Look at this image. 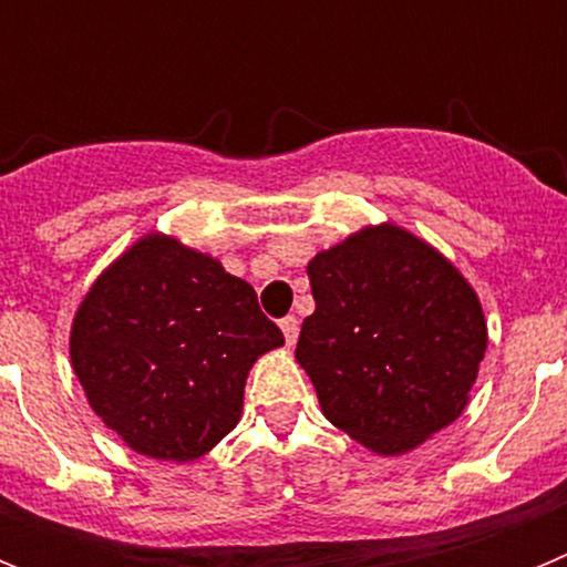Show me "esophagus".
<instances>
[{
  "label": "esophagus",
  "mask_w": 567,
  "mask_h": 567,
  "mask_svg": "<svg viewBox=\"0 0 567 567\" xmlns=\"http://www.w3.org/2000/svg\"><path fill=\"white\" fill-rule=\"evenodd\" d=\"M280 332H284V338H287V346H295V340H298V332H300V323L298 318H284L280 320Z\"/></svg>",
  "instance_id": "1"
}]
</instances>
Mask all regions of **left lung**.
Here are the masks:
<instances>
[{
	"instance_id": "8db88e82",
	"label": "left lung",
	"mask_w": 567,
	"mask_h": 567,
	"mask_svg": "<svg viewBox=\"0 0 567 567\" xmlns=\"http://www.w3.org/2000/svg\"><path fill=\"white\" fill-rule=\"evenodd\" d=\"M307 275L315 312L295 358L329 423L398 457L463 414L488 329L452 260L398 224H378L315 255Z\"/></svg>"
}]
</instances>
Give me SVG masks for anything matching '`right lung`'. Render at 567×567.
<instances>
[{
	"instance_id": "1",
	"label": "right lung",
	"mask_w": 567,
	"mask_h": 567,
	"mask_svg": "<svg viewBox=\"0 0 567 567\" xmlns=\"http://www.w3.org/2000/svg\"><path fill=\"white\" fill-rule=\"evenodd\" d=\"M284 334L221 260L147 233L104 269L70 327L90 409L135 454L189 463L240 420L247 374Z\"/></svg>"
}]
</instances>
